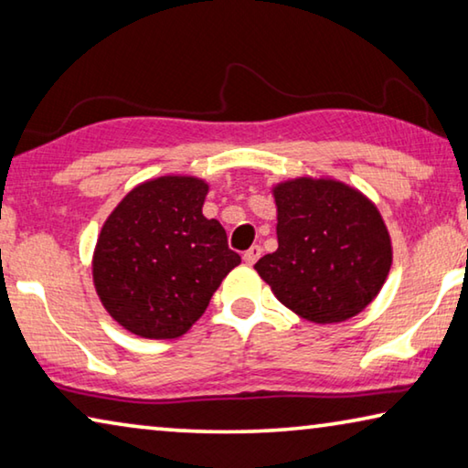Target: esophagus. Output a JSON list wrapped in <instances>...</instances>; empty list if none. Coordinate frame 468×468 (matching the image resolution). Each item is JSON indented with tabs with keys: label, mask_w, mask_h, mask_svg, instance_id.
Listing matches in <instances>:
<instances>
[{
	"label": "esophagus",
	"mask_w": 468,
	"mask_h": 468,
	"mask_svg": "<svg viewBox=\"0 0 468 468\" xmlns=\"http://www.w3.org/2000/svg\"><path fill=\"white\" fill-rule=\"evenodd\" d=\"M261 256H262V248L261 246H251L250 250L243 251V262L251 266Z\"/></svg>",
	"instance_id": "1"
}]
</instances>
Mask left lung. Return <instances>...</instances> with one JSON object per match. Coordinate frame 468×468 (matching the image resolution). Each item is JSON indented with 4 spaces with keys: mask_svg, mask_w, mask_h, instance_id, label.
I'll use <instances>...</instances> for the list:
<instances>
[{
    "mask_svg": "<svg viewBox=\"0 0 468 468\" xmlns=\"http://www.w3.org/2000/svg\"><path fill=\"white\" fill-rule=\"evenodd\" d=\"M272 196L279 248L254 269L277 300L316 324L362 313L391 269V239L377 206L323 176L279 183Z\"/></svg>",
    "mask_w": 468,
    "mask_h": 468,
    "instance_id": "obj_1",
    "label": "left lung"
}]
</instances>
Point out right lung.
Listing matches in <instances>:
<instances>
[{
    "mask_svg": "<svg viewBox=\"0 0 468 468\" xmlns=\"http://www.w3.org/2000/svg\"><path fill=\"white\" fill-rule=\"evenodd\" d=\"M207 183L158 176L137 185L103 222L93 283L103 308L145 339L187 333L222 279L241 262L217 218L202 206Z\"/></svg>",
    "mask_w": 468,
    "mask_h": 468,
    "instance_id": "1",
    "label": "right lung"
}]
</instances>
